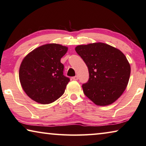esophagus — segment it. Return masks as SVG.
<instances>
[{"label": "esophagus", "mask_w": 146, "mask_h": 146, "mask_svg": "<svg viewBox=\"0 0 146 146\" xmlns=\"http://www.w3.org/2000/svg\"><path fill=\"white\" fill-rule=\"evenodd\" d=\"M72 79L74 80H78V77L77 76H74V77H72Z\"/></svg>", "instance_id": "obj_1"}]
</instances>
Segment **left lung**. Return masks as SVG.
Here are the masks:
<instances>
[{"mask_svg": "<svg viewBox=\"0 0 146 146\" xmlns=\"http://www.w3.org/2000/svg\"><path fill=\"white\" fill-rule=\"evenodd\" d=\"M75 50L89 69V80L82 85L86 96L97 106L113 104L129 80L131 66L125 55L103 42L79 45Z\"/></svg>", "mask_w": 146, "mask_h": 146, "instance_id": "8db88e82", "label": "left lung"}]
</instances>
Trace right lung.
I'll return each instance as SVG.
<instances>
[{
  "label": "right lung",
  "mask_w": 146,
  "mask_h": 146,
  "mask_svg": "<svg viewBox=\"0 0 146 146\" xmlns=\"http://www.w3.org/2000/svg\"><path fill=\"white\" fill-rule=\"evenodd\" d=\"M68 48L46 44L37 48L23 59L19 68V80L24 91L33 101L48 104L64 94L70 79L63 75L61 58Z\"/></svg>",
  "instance_id": "1"
}]
</instances>
